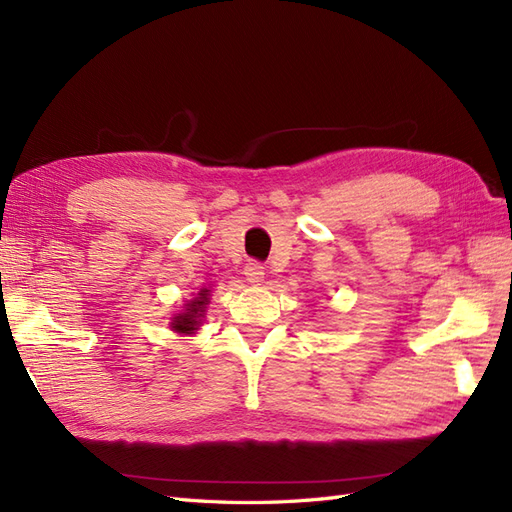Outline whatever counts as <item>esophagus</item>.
<instances>
[{
	"label": "esophagus",
	"mask_w": 512,
	"mask_h": 512,
	"mask_svg": "<svg viewBox=\"0 0 512 512\" xmlns=\"http://www.w3.org/2000/svg\"><path fill=\"white\" fill-rule=\"evenodd\" d=\"M245 278H247V282L250 284H260L262 280H265V267L260 265V262H256V260H250L245 265Z\"/></svg>",
	"instance_id": "obj_1"
}]
</instances>
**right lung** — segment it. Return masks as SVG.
Instances as JSON below:
<instances>
[{"mask_svg":"<svg viewBox=\"0 0 512 512\" xmlns=\"http://www.w3.org/2000/svg\"><path fill=\"white\" fill-rule=\"evenodd\" d=\"M206 301H209V290H200L198 297L189 303L187 312L176 316L172 327H174L176 331H181V334H191L193 329H198V319H200L202 312H204Z\"/></svg>","mask_w":512,"mask_h":512,"instance_id":"obj_1","label":"right lung"}]
</instances>
